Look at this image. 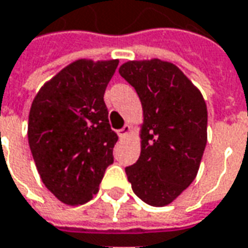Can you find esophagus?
Instances as JSON below:
<instances>
[{
  "mask_svg": "<svg viewBox=\"0 0 248 248\" xmlns=\"http://www.w3.org/2000/svg\"><path fill=\"white\" fill-rule=\"evenodd\" d=\"M130 131H131V126H130V124H124L122 129L118 130L119 138H124V137H127L130 134Z\"/></svg>",
  "mask_w": 248,
  "mask_h": 248,
  "instance_id": "34e87169",
  "label": "esophagus"
}]
</instances>
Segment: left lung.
<instances>
[{
  "label": "left lung",
  "mask_w": 248,
  "mask_h": 248,
  "mask_svg": "<svg viewBox=\"0 0 248 248\" xmlns=\"http://www.w3.org/2000/svg\"><path fill=\"white\" fill-rule=\"evenodd\" d=\"M119 74L136 88L143 110L141 154L124 170L133 192L164 207L195 180L207 145V105L202 93L169 62H127Z\"/></svg>",
  "instance_id": "left-lung-1"
}]
</instances>
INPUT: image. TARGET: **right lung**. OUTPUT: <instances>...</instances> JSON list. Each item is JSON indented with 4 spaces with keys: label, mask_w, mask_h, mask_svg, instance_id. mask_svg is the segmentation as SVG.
<instances>
[{
    "label": "right lung",
    "mask_w": 248,
    "mask_h": 248,
    "mask_svg": "<svg viewBox=\"0 0 248 248\" xmlns=\"http://www.w3.org/2000/svg\"><path fill=\"white\" fill-rule=\"evenodd\" d=\"M118 63L76 60L34 96L29 148L41 181L64 204L90 202L114 162L118 136L108 124L103 95Z\"/></svg>",
    "instance_id": "1"
}]
</instances>
